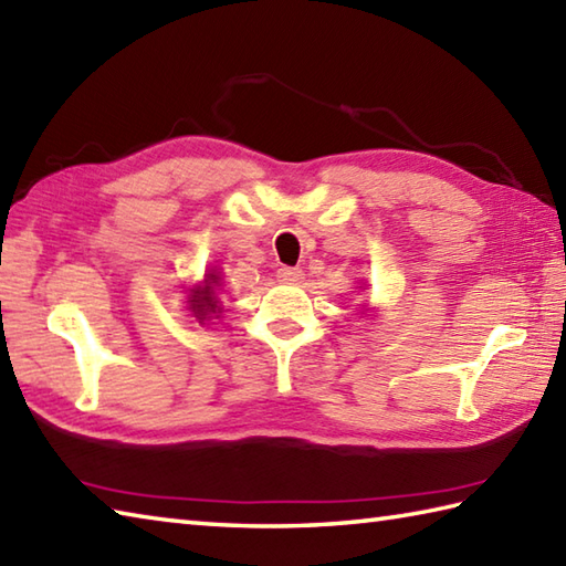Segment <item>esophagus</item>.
Masks as SVG:
<instances>
[{"mask_svg":"<svg viewBox=\"0 0 566 566\" xmlns=\"http://www.w3.org/2000/svg\"><path fill=\"white\" fill-rule=\"evenodd\" d=\"M276 276H280V282H284V284H298L304 280V272L296 268H282L280 272H276Z\"/></svg>","mask_w":566,"mask_h":566,"instance_id":"1","label":"esophagus"}]
</instances>
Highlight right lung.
<instances>
[{
	"mask_svg": "<svg viewBox=\"0 0 566 566\" xmlns=\"http://www.w3.org/2000/svg\"><path fill=\"white\" fill-rule=\"evenodd\" d=\"M218 286H220V274L208 272L203 284H196L191 294H188V308H191L193 316L201 321V324L213 314H220V304H218V296H216Z\"/></svg>",
	"mask_w": 566,
	"mask_h": 566,
	"instance_id": "1",
	"label": "right lung"
}]
</instances>
